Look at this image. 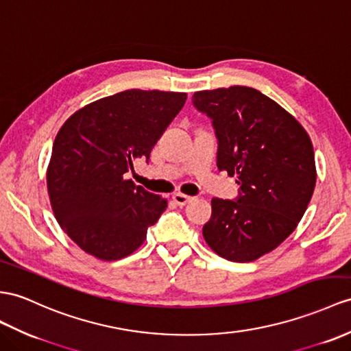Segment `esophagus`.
<instances>
[{
    "label": "esophagus",
    "instance_id": "obj_1",
    "mask_svg": "<svg viewBox=\"0 0 351 351\" xmlns=\"http://www.w3.org/2000/svg\"><path fill=\"white\" fill-rule=\"evenodd\" d=\"M192 199H193L192 196L184 195V193H176V195H173V201L177 205H180V207H183V205H186V204H189Z\"/></svg>",
    "mask_w": 351,
    "mask_h": 351
}]
</instances>
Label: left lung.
Segmentation results:
<instances>
[{
	"label": "left lung",
	"mask_w": 351,
	"mask_h": 351,
	"mask_svg": "<svg viewBox=\"0 0 351 351\" xmlns=\"http://www.w3.org/2000/svg\"><path fill=\"white\" fill-rule=\"evenodd\" d=\"M193 106L213 119L217 167L237 176V201L211 199L204 240L221 258L252 262L296 229L315 187L308 132L274 99L247 86L195 92Z\"/></svg>",
	"instance_id": "8db88e82"
}]
</instances>
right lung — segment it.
Returning a JSON list of instances; mask_svg holds the SVG:
<instances>
[{
    "label": "right lung",
    "mask_w": 351,
    "mask_h": 351,
    "mask_svg": "<svg viewBox=\"0 0 351 351\" xmlns=\"http://www.w3.org/2000/svg\"><path fill=\"white\" fill-rule=\"evenodd\" d=\"M184 92L130 89L90 102L59 130L46 180L50 205L65 234L101 261L134 253L167 199L125 178L149 159L182 110Z\"/></svg>",
    "instance_id": "add662e5"
}]
</instances>
